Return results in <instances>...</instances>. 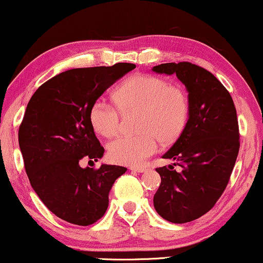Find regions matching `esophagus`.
<instances>
[{"label": "esophagus", "mask_w": 263, "mask_h": 263, "mask_svg": "<svg viewBox=\"0 0 263 263\" xmlns=\"http://www.w3.org/2000/svg\"><path fill=\"white\" fill-rule=\"evenodd\" d=\"M129 170L135 171V172H145V171L148 170V168H145V167H137V166H131V167H129Z\"/></svg>", "instance_id": "obj_1"}]
</instances>
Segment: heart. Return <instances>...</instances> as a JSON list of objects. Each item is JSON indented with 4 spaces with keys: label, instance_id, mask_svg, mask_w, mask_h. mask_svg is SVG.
<instances>
[{
    "label": "heart",
    "instance_id": "1",
    "mask_svg": "<svg viewBox=\"0 0 263 263\" xmlns=\"http://www.w3.org/2000/svg\"><path fill=\"white\" fill-rule=\"evenodd\" d=\"M114 102L99 98L93 103L89 120L104 137H115L121 131V114L137 111L136 126L139 135H128L112 141L109 158L116 164L138 166L159 149V138L167 143L183 131L189 114L187 93L181 86L151 74L126 79L114 91Z\"/></svg>",
    "mask_w": 263,
    "mask_h": 263
}]
</instances>
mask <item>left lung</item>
<instances>
[{"label":"left lung","instance_id":"1","mask_svg":"<svg viewBox=\"0 0 263 263\" xmlns=\"http://www.w3.org/2000/svg\"><path fill=\"white\" fill-rule=\"evenodd\" d=\"M153 71L176 74L188 91V121L162 156L175 164L156 167L161 183L153 200L166 221L185 223L210 211L227 187L240 147L237 110L227 88L201 66L165 63Z\"/></svg>","mask_w":263,"mask_h":263}]
</instances>
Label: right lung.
Returning a JSON list of instances; mask_svg holds the SVG:
<instances>
[{
	"label": "right lung",
	"instance_id": "obj_1",
	"mask_svg": "<svg viewBox=\"0 0 263 263\" xmlns=\"http://www.w3.org/2000/svg\"><path fill=\"white\" fill-rule=\"evenodd\" d=\"M135 64L92 66L63 71L42 84L28 103L19 126V147L30 184L41 201L69 223L89 226L108 209L109 192L127 168L102 165L104 153L89 120L97 99Z\"/></svg>",
	"mask_w": 263,
	"mask_h": 263
}]
</instances>
